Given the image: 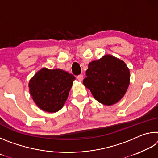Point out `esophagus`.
<instances>
[{
	"mask_svg": "<svg viewBox=\"0 0 158 158\" xmlns=\"http://www.w3.org/2000/svg\"><path fill=\"white\" fill-rule=\"evenodd\" d=\"M83 79H84V77H83V75H79L77 77V80H78L79 81H82Z\"/></svg>",
	"mask_w": 158,
	"mask_h": 158,
	"instance_id": "obj_1",
	"label": "esophagus"
}]
</instances>
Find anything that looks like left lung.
<instances>
[{
  "instance_id": "obj_1",
  "label": "left lung",
  "mask_w": 158,
  "mask_h": 158,
  "mask_svg": "<svg viewBox=\"0 0 158 158\" xmlns=\"http://www.w3.org/2000/svg\"><path fill=\"white\" fill-rule=\"evenodd\" d=\"M83 84L102 105H115L125 95L130 85V73L123 60L105 55L89 64Z\"/></svg>"
}]
</instances>
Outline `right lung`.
<instances>
[{"mask_svg":"<svg viewBox=\"0 0 158 158\" xmlns=\"http://www.w3.org/2000/svg\"><path fill=\"white\" fill-rule=\"evenodd\" d=\"M74 79L63 69L43 68L29 81V92L40 109L55 113L65 105Z\"/></svg>","mask_w":158,"mask_h":158,"instance_id":"obj_1","label":"right lung"}]
</instances>
